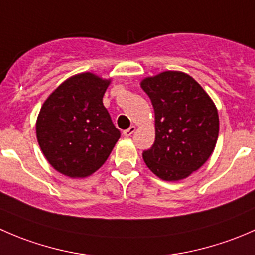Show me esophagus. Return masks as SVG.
<instances>
[{
    "label": "esophagus",
    "instance_id": "34e87169",
    "mask_svg": "<svg viewBox=\"0 0 255 255\" xmlns=\"http://www.w3.org/2000/svg\"><path fill=\"white\" fill-rule=\"evenodd\" d=\"M134 132H135V127L134 126H130L128 129L123 130V135H125V137H130V135H132Z\"/></svg>",
    "mask_w": 255,
    "mask_h": 255
}]
</instances>
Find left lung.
Masks as SVG:
<instances>
[{"label":"left lung","instance_id":"8db88e82","mask_svg":"<svg viewBox=\"0 0 255 255\" xmlns=\"http://www.w3.org/2000/svg\"><path fill=\"white\" fill-rule=\"evenodd\" d=\"M140 86L155 113V142L143 151L144 163L165 181L185 179L201 168L215 149L217 109L201 85L181 71L145 78Z\"/></svg>","mask_w":255,"mask_h":255}]
</instances>
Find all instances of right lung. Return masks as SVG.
<instances>
[{
	"mask_svg": "<svg viewBox=\"0 0 255 255\" xmlns=\"http://www.w3.org/2000/svg\"><path fill=\"white\" fill-rule=\"evenodd\" d=\"M111 80L92 73L74 75L44 101L37 118V139L45 159L69 177L99 170L120 139L121 132L104 106Z\"/></svg>",
	"mask_w": 255,
	"mask_h": 255,
	"instance_id": "right-lung-1",
	"label": "right lung"
}]
</instances>
